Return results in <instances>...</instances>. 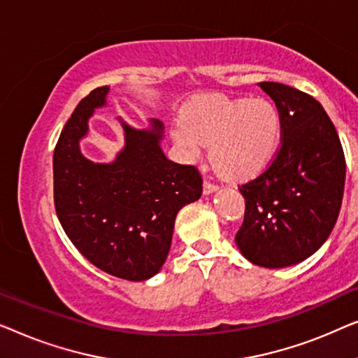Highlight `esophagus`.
<instances>
[{"instance_id": "obj_1", "label": "esophagus", "mask_w": 358, "mask_h": 358, "mask_svg": "<svg viewBox=\"0 0 358 358\" xmlns=\"http://www.w3.org/2000/svg\"><path fill=\"white\" fill-rule=\"evenodd\" d=\"M217 189H219V185H215L209 180L204 181V194H210V193H214V191H217Z\"/></svg>"}]
</instances>
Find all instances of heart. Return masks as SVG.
<instances>
[{"instance_id":"b5f03b06","label":"heart","mask_w":358,"mask_h":358,"mask_svg":"<svg viewBox=\"0 0 358 358\" xmlns=\"http://www.w3.org/2000/svg\"><path fill=\"white\" fill-rule=\"evenodd\" d=\"M282 118L268 99L214 95L186 110L175 128V141L188 159H198L213 143V160L230 180H250L269 167L279 149Z\"/></svg>"}]
</instances>
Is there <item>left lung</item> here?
<instances>
[{
	"instance_id": "8db88e82",
	"label": "left lung",
	"mask_w": 358,
	"mask_h": 358,
	"mask_svg": "<svg viewBox=\"0 0 358 358\" xmlns=\"http://www.w3.org/2000/svg\"><path fill=\"white\" fill-rule=\"evenodd\" d=\"M259 85L280 112V145L263 173L238 186L245 219L235 241L253 264L285 268L313 255L334 229L345 157L318 100L280 83Z\"/></svg>"
}]
</instances>
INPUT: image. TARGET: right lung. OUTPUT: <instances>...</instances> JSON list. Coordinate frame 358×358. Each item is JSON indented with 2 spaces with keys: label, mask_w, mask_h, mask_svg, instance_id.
<instances>
[{
  "label": "right lung",
  "mask_w": 358,
  "mask_h": 358,
  "mask_svg": "<svg viewBox=\"0 0 358 358\" xmlns=\"http://www.w3.org/2000/svg\"><path fill=\"white\" fill-rule=\"evenodd\" d=\"M108 85L80 100L64 124L53 154V201L68 238L94 266L127 280L159 273L167 258L175 217L203 194L194 165L165 157L162 123L138 131L123 124L127 145L113 164H94L80 154L94 108L102 107Z\"/></svg>",
  "instance_id": "1"
}]
</instances>
